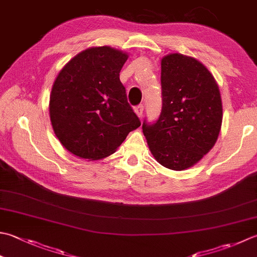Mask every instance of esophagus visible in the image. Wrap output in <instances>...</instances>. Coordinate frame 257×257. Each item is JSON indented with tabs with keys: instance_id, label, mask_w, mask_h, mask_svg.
I'll return each instance as SVG.
<instances>
[{
	"instance_id": "esophagus-1",
	"label": "esophagus",
	"mask_w": 257,
	"mask_h": 257,
	"mask_svg": "<svg viewBox=\"0 0 257 257\" xmlns=\"http://www.w3.org/2000/svg\"><path fill=\"white\" fill-rule=\"evenodd\" d=\"M135 112H136V114L138 115L139 118H142L143 114H144V105L143 104L137 105V107L135 108Z\"/></svg>"
}]
</instances>
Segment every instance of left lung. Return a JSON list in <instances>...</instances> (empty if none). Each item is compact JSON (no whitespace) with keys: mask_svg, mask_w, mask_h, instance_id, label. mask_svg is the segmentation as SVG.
I'll return each mask as SVG.
<instances>
[{"mask_svg":"<svg viewBox=\"0 0 257 257\" xmlns=\"http://www.w3.org/2000/svg\"><path fill=\"white\" fill-rule=\"evenodd\" d=\"M163 109L143 124L150 153L172 170L197 164L217 142L223 104L214 75L197 59L169 53L162 59Z\"/></svg>","mask_w":257,"mask_h":257,"instance_id":"obj_1","label":"left lung"}]
</instances>
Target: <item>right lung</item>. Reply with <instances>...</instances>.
Wrapping results in <instances>:
<instances>
[{"mask_svg":"<svg viewBox=\"0 0 257 257\" xmlns=\"http://www.w3.org/2000/svg\"><path fill=\"white\" fill-rule=\"evenodd\" d=\"M128 57L108 45L89 48L74 55L54 80L49 102L53 132L79 158L108 157L140 125L119 79Z\"/></svg>","mask_w":257,"mask_h":257,"instance_id":"add662e5","label":"right lung"}]
</instances>
